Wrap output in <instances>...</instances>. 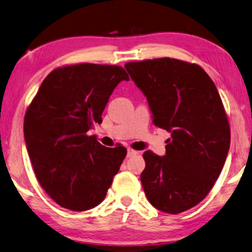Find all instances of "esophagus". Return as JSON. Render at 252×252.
<instances>
[{
	"label": "esophagus",
	"instance_id": "obj_1",
	"mask_svg": "<svg viewBox=\"0 0 252 252\" xmlns=\"http://www.w3.org/2000/svg\"><path fill=\"white\" fill-rule=\"evenodd\" d=\"M138 152H137V151H135V150H132V149H128V153H126V157H132V156H135V154H137Z\"/></svg>",
	"mask_w": 252,
	"mask_h": 252
}]
</instances>
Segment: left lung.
Listing matches in <instances>:
<instances>
[{
  "label": "left lung",
  "instance_id": "1",
  "mask_svg": "<svg viewBox=\"0 0 252 252\" xmlns=\"http://www.w3.org/2000/svg\"><path fill=\"white\" fill-rule=\"evenodd\" d=\"M153 114L172 132L166 156L144 152L140 174L149 202L177 214L196 206L212 189L230 145L227 114L216 85L198 64L162 58L126 63Z\"/></svg>",
  "mask_w": 252,
  "mask_h": 252
}]
</instances>
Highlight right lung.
<instances>
[{
    "label": "right lung",
    "instance_id": "1",
    "mask_svg": "<svg viewBox=\"0 0 252 252\" xmlns=\"http://www.w3.org/2000/svg\"><path fill=\"white\" fill-rule=\"evenodd\" d=\"M121 80L120 65L79 63L60 66L43 79L26 109L24 137L36 180L60 206L92 209L105 199L126 149H109L87 131L102 122Z\"/></svg>",
    "mask_w": 252,
    "mask_h": 252
}]
</instances>
